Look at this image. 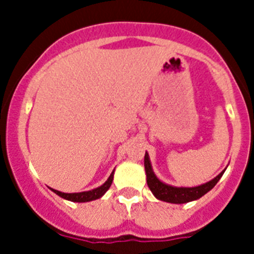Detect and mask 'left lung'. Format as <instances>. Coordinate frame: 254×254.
Returning <instances> with one entry per match:
<instances>
[{"label": "left lung", "instance_id": "obj_1", "mask_svg": "<svg viewBox=\"0 0 254 254\" xmlns=\"http://www.w3.org/2000/svg\"><path fill=\"white\" fill-rule=\"evenodd\" d=\"M145 172H146V182L147 186H149L150 190H151L154 196L156 197L160 201H165V202L170 203H186L190 202V201H194V199H198L199 197H202L203 194H206L208 190H211L215 187L219 179L223 177L224 172H221L216 178H214L212 181L207 182L205 185H201L198 187H172V186H168L163 182L159 181L156 178V176L154 174L151 169V164H150L149 154H145Z\"/></svg>", "mask_w": 254, "mask_h": 254}]
</instances>
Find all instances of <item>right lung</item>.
<instances>
[{"label":"right lung","mask_w":254,"mask_h":254,"mask_svg":"<svg viewBox=\"0 0 254 254\" xmlns=\"http://www.w3.org/2000/svg\"><path fill=\"white\" fill-rule=\"evenodd\" d=\"M113 173L114 172H112V174L109 176V178H108V181L105 182L104 185L95 188V190H87V192H80V193H64V192H60V190H53L55 193H57L60 197H62V198L72 201V202H89V201H93V199L100 198V197L109 190L112 182H113Z\"/></svg>","instance_id":"1"}]
</instances>
